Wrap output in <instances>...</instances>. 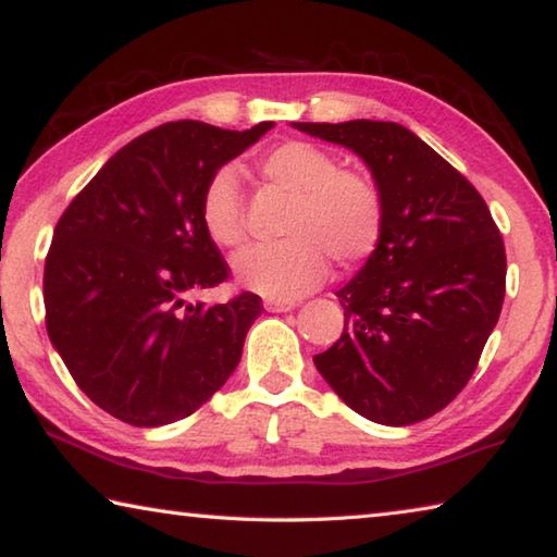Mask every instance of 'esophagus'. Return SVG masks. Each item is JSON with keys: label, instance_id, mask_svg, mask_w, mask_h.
Listing matches in <instances>:
<instances>
[{"label": "esophagus", "instance_id": "1", "mask_svg": "<svg viewBox=\"0 0 557 557\" xmlns=\"http://www.w3.org/2000/svg\"><path fill=\"white\" fill-rule=\"evenodd\" d=\"M265 309H268V312H289V309H295V301H289V299H268L265 301Z\"/></svg>", "mask_w": 557, "mask_h": 557}]
</instances>
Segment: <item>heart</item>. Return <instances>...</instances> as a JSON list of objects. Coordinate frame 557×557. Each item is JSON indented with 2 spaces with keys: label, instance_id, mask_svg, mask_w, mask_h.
<instances>
[{
  "label": "heart",
  "instance_id": "obj_1",
  "mask_svg": "<svg viewBox=\"0 0 557 557\" xmlns=\"http://www.w3.org/2000/svg\"><path fill=\"white\" fill-rule=\"evenodd\" d=\"M258 172L289 196L280 223L285 238L256 245L235 258L245 287L272 299L314 289L326 260L351 270L369 260L383 238L385 201L375 176L361 166L338 164L334 152L307 139H282L258 157ZM201 221L213 243L235 248L245 240L238 176L221 166L201 196Z\"/></svg>",
  "mask_w": 557,
  "mask_h": 557
}]
</instances>
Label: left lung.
Listing matches in <instances>:
<instances>
[{"label":"left lung","instance_id":"8db88e82","mask_svg":"<svg viewBox=\"0 0 557 557\" xmlns=\"http://www.w3.org/2000/svg\"><path fill=\"white\" fill-rule=\"evenodd\" d=\"M371 166L385 201L383 238L336 292L342 338L314 356L348 408L412 425L457 398L502 314L506 248L482 194L395 122H295Z\"/></svg>","mask_w":557,"mask_h":557}]
</instances>
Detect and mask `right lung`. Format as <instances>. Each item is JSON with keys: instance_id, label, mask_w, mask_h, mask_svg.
<instances>
[{"instance_id": "add662e5", "label": "right lung", "mask_w": 557, "mask_h": 557, "mask_svg": "<svg viewBox=\"0 0 557 557\" xmlns=\"http://www.w3.org/2000/svg\"><path fill=\"white\" fill-rule=\"evenodd\" d=\"M272 122L235 132L166 122L132 139L55 223L46 332L88 398L127 425L184 420L231 379L262 299L191 305L231 268L201 221L203 186Z\"/></svg>"}]
</instances>
